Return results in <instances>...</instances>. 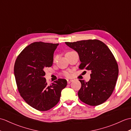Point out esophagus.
Segmentation results:
<instances>
[{"instance_id": "esophagus-1", "label": "esophagus", "mask_w": 131, "mask_h": 131, "mask_svg": "<svg viewBox=\"0 0 131 131\" xmlns=\"http://www.w3.org/2000/svg\"><path fill=\"white\" fill-rule=\"evenodd\" d=\"M73 81V80H71V79H68L67 80V82H68V84H70L71 83V82Z\"/></svg>"}]
</instances>
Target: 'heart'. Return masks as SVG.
Segmentation results:
<instances>
[{
  "label": "heart",
  "mask_w": 131,
  "mask_h": 131,
  "mask_svg": "<svg viewBox=\"0 0 131 131\" xmlns=\"http://www.w3.org/2000/svg\"><path fill=\"white\" fill-rule=\"evenodd\" d=\"M57 57V56L54 57V58H53V61H54L56 60ZM62 75L63 76H64V77H65L68 78V77H70L71 76V73H70V71H63V72H62Z\"/></svg>",
  "instance_id": "obj_1"
}]
</instances>
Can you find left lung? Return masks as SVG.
Returning a JSON list of instances; mask_svg holds the SVG:
<instances>
[{
	"mask_svg": "<svg viewBox=\"0 0 131 131\" xmlns=\"http://www.w3.org/2000/svg\"><path fill=\"white\" fill-rule=\"evenodd\" d=\"M65 43L78 53L79 69L91 71L89 81L79 80L81 87L78 93L79 98L92 106L105 102L113 92L118 75V63L111 51L98 39Z\"/></svg>",
	"mask_w": 131,
	"mask_h": 131,
	"instance_id": "1",
	"label": "left lung"
}]
</instances>
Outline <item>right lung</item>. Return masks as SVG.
Returning <instances> with one entry per match:
<instances>
[{
	"instance_id": "1",
	"label": "right lung",
	"mask_w": 131,
	"mask_h": 131,
	"mask_svg": "<svg viewBox=\"0 0 131 131\" xmlns=\"http://www.w3.org/2000/svg\"><path fill=\"white\" fill-rule=\"evenodd\" d=\"M59 43L36 42L25 47L18 56L14 76L20 96L27 104L39 111H46L59 103L67 81L58 79L48 85L44 78L46 68L53 63L54 51Z\"/></svg>"
}]
</instances>
